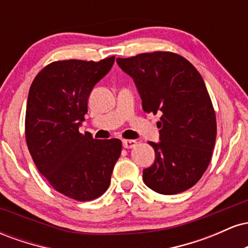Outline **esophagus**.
Listing matches in <instances>:
<instances>
[{
  "label": "esophagus",
  "mask_w": 248,
  "mask_h": 248,
  "mask_svg": "<svg viewBox=\"0 0 248 248\" xmlns=\"http://www.w3.org/2000/svg\"><path fill=\"white\" fill-rule=\"evenodd\" d=\"M136 142L135 140H122V146L124 148H127V149H130V148H134L136 146Z\"/></svg>",
  "instance_id": "obj_1"
}]
</instances>
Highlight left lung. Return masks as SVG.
Masks as SVG:
<instances>
[{
  "mask_svg": "<svg viewBox=\"0 0 248 248\" xmlns=\"http://www.w3.org/2000/svg\"><path fill=\"white\" fill-rule=\"evenodd\" d=\"M132 77L146 113L162 115L160 142H148L155 161L143 169V182L162 195H176L195 186L212 157L217 122L205 82L182 56L156 51L118 58Z\"/></svg>",
  "mask_w": 248,
  "mask_h": 248,
  "instance_id": "left-lung-1",
  "label": "left lung"
}]
</instances>
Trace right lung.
<instances>
[{"label": "right lung", "mask_w": 248, "mask_h": 248, "mask_svg": "<svg viewBox=\"0 0 248 248\" xmlns=\"http://www.w3.org/2000/svg\"><path fill=\"white\" fill-rule=\"evenodd\" d=\"M114 59L51 62L33 79L28 95L25 139L31 157L56 191L79 202L106 191L121 154L119 139L79 133L91 92Z\"/></svg>", "instance_id": "right-lung-1"}]
</instances>
